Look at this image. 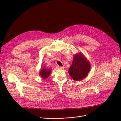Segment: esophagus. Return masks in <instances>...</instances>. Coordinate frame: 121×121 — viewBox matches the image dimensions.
<instances>
[{
	"mask_svg": "<svg viewBox=\"0 0 121 121\" xmlns=\"http://www.w3.org/2000/svg\"><path fill=\"white\" fill-rule=\"evenodd\" d=\"M64 68V67H63V66H60V67L57 66V69H63Z\"/></svg>",
	"mask_w": 121,
	"mask_h": 121,
	"instance_id": "1",
	"label": "esophagus"
}]
</instances>
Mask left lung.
Wrapping results in <instances>:
<instances>
[{
  "label": "left lung",
  "mask_w": 121,
  "mask_h": 121,
  "mask_svg": "<svg viewBox=\"0 0 121 121\" xmlns=\"http://www.w3.org/2000/svg\"><path fill=\"white\" fill-rule=\"evenodd\" d=\"M90 69L89 61L82 53L74 55L72 64L69 69V73L75 81H81L88 74Z\"/></svg>",
  "instance_id": "obj_1"
}]
</instances>
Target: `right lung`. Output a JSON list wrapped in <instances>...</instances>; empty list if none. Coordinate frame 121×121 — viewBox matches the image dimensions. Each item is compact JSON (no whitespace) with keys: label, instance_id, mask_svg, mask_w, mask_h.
<instances>
[{"label":"right lung","instance_id":"add662e5","mask_svg":"<svg viewBox=\"0 0 121 121\" xmlns=\"http://www.w3.org/2000/svg\"><path fill=\"white\" fill-rule=\"evenodd\" d=\"M51 72H52V69L44 67L40 70L39 75L43 79H45L49 76Z\"/></svg>","mask_w":121,"mask_h":121}]
</instances>
